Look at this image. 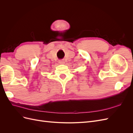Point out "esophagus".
<instances>
[{
  "label": "esophagus",
  "mask_w": 133,
  "mask_h": 133,
  "mask_svg": "<svg viewBox=\"0 0 133 133\" xmlns=\"http://www.w3.org/2000/svg\"><path fill=\"white\" fill-rule=\"evenodd\" d=\"M59 63H60V64H64V60H59Z\"/></svg>",
  "instance_id": "1"
}]
</instances>
